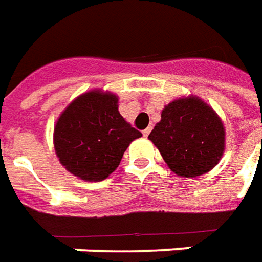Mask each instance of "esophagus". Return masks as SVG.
Returning a JSON list of instances; mask_svg holds the SVG:
<instances>
[{"instance_id": "esophagus-1", "label": "esophagus", "mask_w": 262, "mask_h": 262, "mask_svg": "<svg viewBox=\"0 0 262 262\" xmlns=\"http://www.w3.org/2000/svg\"><path fill=\"white\" fill-rule=\"evenodd\" d=\"M149 133H151V128H147V129H144V131H142V135H144V137H148Z\"/></svg>"}]
</instances>
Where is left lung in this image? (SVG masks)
<instances>
[{
	"label": "left lung",
	"instance_id": "obj_1",
	"mask_svg": "<svg viewBox=\"0 0 262 262\" xmlns=\"http://www.w3.org/2000/svg\"><path fill=\"white\" fill-rule=\"evenodd\" d=\"M177 176H203L221 160L225 129L215 111L198 97L169 102L148 135Z\"/></svg>",
	"mask_w": 262,
	"mask_h": 262
}]
</instances>
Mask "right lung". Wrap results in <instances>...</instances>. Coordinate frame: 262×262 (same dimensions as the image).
Returning <instances> with one entry per match:
<instances>
[{
  "label": "right lung",
  "mask_w": 262,
  "mask_h": 262,
  "mask_svg": "<svg viewBox=\"0 0 262 262\" xmlns=\"http://www.w3.org/2000/svg\"><path fill=\"white\" fill-rule=\"evenodd\" d=\"M141 135L122 118L115 94L94 90L79 95L59 115L54 148L71 174L84 181H102Z\"/></svg>",
  "instance_id": "1"
}]
</instances>
